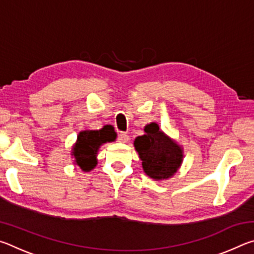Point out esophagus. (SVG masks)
<instances>
[{
    "mask_svg": "<svg viewBox=\"0 0 254 254\" xmlns=\"http://www.w3.org/2000/svg\"><path fill=\"white\" fill-rule=\"evenodd\" d=\"M128 139H130V136H128L127 133H124V132H121L119 134V137H118V140H119V142H121V143H127V141H128Z\"/></svg>",
    "mask_w": 254,
    "mask_h": 254,
    "instance_id": "34e87169",
    "label": "esophagus"
}]
</instances>
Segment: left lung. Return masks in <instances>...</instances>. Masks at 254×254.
Returning <instances> with one entry per match:
<instances>
[{
    "instance_id": "1",
    "label": "left lung",
    "mask_w": 254,
    "mask_h": 254,
    "mask_svg": "<svg viewBox=\"0 0 254 254\" xmlns=\"http://www.w3.org/2000/svg\"><path fill=\"white\" fill-rule=\"evenodd\" d=\"M144 132L145 134L136 136L133 143L142 161L144 174L157 182L171 178L183 163V147L154 122L147 124Z\"/></svg>"
}]
</instances>
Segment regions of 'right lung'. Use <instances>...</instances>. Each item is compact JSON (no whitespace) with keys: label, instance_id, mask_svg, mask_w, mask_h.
Instances as JSON below:
<instances>
[{"label":"right lung","instance_id":"add662e5","mask_svg":"<svg viewBox=\"0 0 254 254\" xmlns=\"http://www.w3.org/2000/svg\"><path fill=\"white\" fill-rule=\"evenodd\" d=\"M117 140V132L109 126L101 130H84L77 135V140L71 148V158L74 163L87 173L97 165V153L101 145Z\"/></svg>","mask_w":254,"mask_h":254}]
</instances>
